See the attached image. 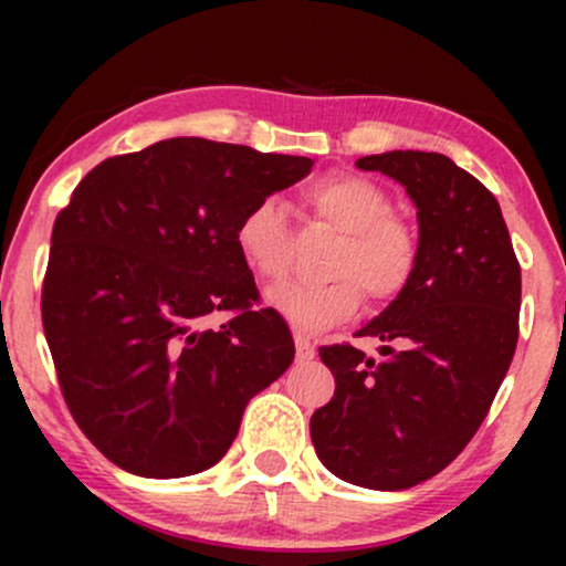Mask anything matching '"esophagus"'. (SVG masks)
Wrapping results in <instances>:
<instances>
[{
    "instance_id": "1",
    "label": "esophagus",
    "mask_w": 566,
    "mask_h": 566,
    "mask_svg": "<svg viewBox=\"0 0 566 566\" xmlns=\"http://www.w3.org/2000/svg\"><path fill=\"white\" fill-rule=\"evenodd\" d=\"M314 343L308 340V337H303V335H295V356H297V361H311L314 359Z\"/></svg>"
}]
</instances>
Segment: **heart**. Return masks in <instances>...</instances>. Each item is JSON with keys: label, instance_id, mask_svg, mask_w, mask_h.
<instances>
[{"label": "heart", "instance_id": "b5f03b06", "mask_svg": "<svg viewBox=\"0 0 566 566\" xmlns=\"http://www.w3.org/2000/svg\"><path fill=\"white\" fill-rule=\"evenodd\" d=\"M303 205L316 220L343 233L329 276L333 282H287L269 290L271 308L303 333H322L350 319L365 295L388 303L409 287L420 261L418 233L394 212V199L365 175L335 172L303 191ZM239 255L255 276L282 279L292 258V226L282 201H252L233 231Z\"/></svg>", "mask_w": 566, "mask_h": 566}]
</instances>
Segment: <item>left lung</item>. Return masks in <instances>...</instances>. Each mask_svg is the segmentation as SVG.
Wrapping results in <instances>:
<instances>
[{
  "instance_id": "obj_1",
  "label": "left lung",
  "mask_w": 566,
  "mask_h": 566,
  "mask_svg": "<svg viewBox=\"0 0 566 566\" xmlns=\"http://www.w3.org/2000/svg\"><path fill=\"white\" fill-rule=\"evenodd\" d=\"M356 167L407 188L420 261L409 287L350 343L322 346L335 396L311 415V441L337 479L407 490L437 476L479 431L518 340L522 269L497 199L437 151H386Z\"/></svg>"
}]
</instances>
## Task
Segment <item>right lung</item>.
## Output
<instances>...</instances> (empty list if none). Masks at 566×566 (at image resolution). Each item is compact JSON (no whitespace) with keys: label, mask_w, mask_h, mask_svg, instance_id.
Masks as SVG:
<instances>
[{"label":"right lung","mask_w":566,"mask_h":566,"mask_svg":"<svg viewBox=\"0 0 566 566\" xmlns=\"http://www.w3.org/2000/svg\"><path fill=\"white\" fill-rule=\"evenodd\" d=\"M314 161L170 138L90 170L53 226L42 324L76 426L114 465L178 479L216 465L244 407L295 359L255 308L233 231ZM229 310L220 328L210 313Z\"/></svg>","instance_id":"right-lung-1"}]
</instances>
